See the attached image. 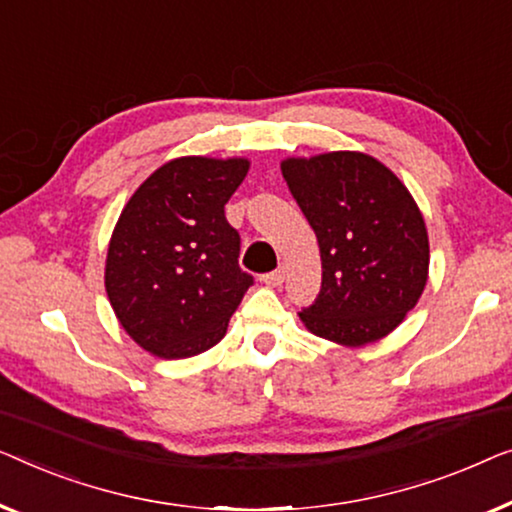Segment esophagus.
<instances>
[{
	"label": "esophagus",
	"instance_id": "obj_1",
	"mask_svg": "<svg viewBox=\"0 0 512 512\" xmlns=\"http://www.w3.org/2000/svg\"><path fill=\"white\" fill-rule=\"evenodd\" d=\"M262 283L266 287H280L285 283V266H278L276 271L266 273V276H262Z\"/></svg>",
	"mask_w": 512,
	"mask_h": 512
}]
</instances>
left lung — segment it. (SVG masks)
<instances>
[{
    "mask_svg": "<svg viewBox=\"0 0 512 512\" xmlns=\"http://www.w3.org/2000/svg\"><path fill=\"white\" fill-rule=\"evenodd\" d=\"M280 171L320 246L322 290L299 313L304 327L345 348L385 338L429 278V234L413 194L359 150L285 157Z\"/></svg>",
    "mask_w": 512,
    "mask_h": 512,
    "instance_id": "obj_1",
    "label": "left lung"
}]
</instances>
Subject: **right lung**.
Listing matches in <instances>:
<instances>
[{"mask_svg": "<svg viewBox=\"0 0 512 512\" xmlns=\"http://www.w3.org/2000/svg\"><path fill=\"white\" fill-rule=\"evenodd\" d=\"M248 169V157H176L122 208L104 285L122 329L150 355L185 359L213 348L253 285L225 218Z\"/></svg>", "mask_w": 512, "mask_h": 512, "instance_id": "obj_1", "label": "right lung"}]
</instances>
